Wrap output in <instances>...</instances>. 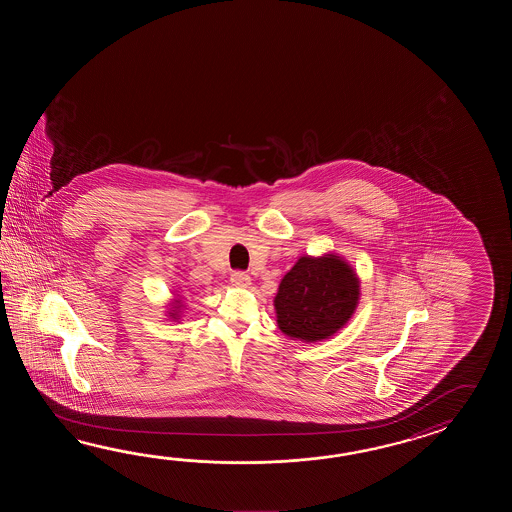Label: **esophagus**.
I'll list each match as a JSON object with an SVG mask.
<instances>
[{"mask_svg":"<svg viewBox=\"0 0 512 512\" xmlns=\"http://www.w3.org/2000/svg\"><path fill=\"white\" fill-rule=\"evenodd\" d=\"M230 282H232V285H238V287H249L251 285V276L247 272H232Z\"/></svg>","mask_w":512,"mask_h":512,"instance_id":"esophagus-1","label":"esophagus"}]
</instances>
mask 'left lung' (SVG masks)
<instances>
[{"mask_svg": "<svg viewBox=\"0 0 512 512\" xmlns=\"http://www.w3.org/2000/svg\"><path fill=\"white\" fill-rule=\"evenodd\" d=\"M359 300V276L342 256H300L274 296L276 322L293 340L320 342L348 324Z\"/></svg>", "mask_w": 512, "mask_h": 512, "instance_id": "1", "label": "left lung"}]
</instances>
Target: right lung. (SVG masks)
Returning <instances> with one entry per match:
<instances>
[{"label":"right lung","mask_w":512,"mask_h":512,"mask_svg":"<svg viewBox=\"0 0 512 512\" xmlns=\"http://www.w3.org/2000/svg\"><path fill=\"white\" fill-rule=\"evenodd\" d=\"M183 307H185V305H183V300L177 296L174 302H172V307H170L166 313H168V316H170L174 322H177V320H179V316L183 313V311H181Z\"/></svg>","instance_id":"1"}]
</instances>
